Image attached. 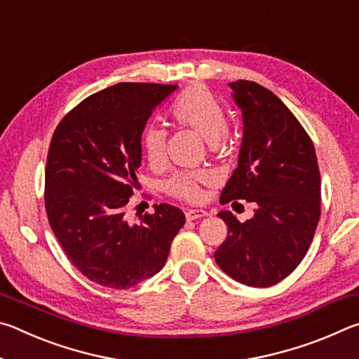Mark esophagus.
<instances>
[{
	"label": "esophagus",
	"instance_id": "esophagus-1",
	"mask_svg": "<svg viewBox=\"0 0 359 359\" xmlns=\"http://www.w3.org/2000/svg\"><path fill=\"white\" fill-rule=\"evenodd\" d=\"M205 215H209V214L205 210H203V209H188L185 212L187 220H198V218H203Z\"/></svg>",
	"mask_w": 359,
	"mask_h": 359
}]
</instances>
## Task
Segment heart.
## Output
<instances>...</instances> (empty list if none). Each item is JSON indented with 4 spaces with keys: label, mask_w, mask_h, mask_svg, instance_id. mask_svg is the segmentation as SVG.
Masks as SVG:
<instances>
[{
    "label": "heart",
    "mask_w": 359,
    "mask_h": 359,
    "mask_svg": "<svg viewBox=\"0 0 359 359\" xmlns=\"http://www.w3.org/2000/svg\"><path fill=\"white\" fill-rule=\"evenodd\" d=\"M172 117L184 126H190L209 144H217L226 131V115L220 102L208 88L193 87L175 102ZM142 150L151 168L166 163V131L158 125H150L142 135ZM208 172H180L165 182V191L184 201H198L201 185L209 184Z\"/></svg>",
    "instance_id": "heart-1"
}]
</instances>
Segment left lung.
Returning <instances> with one entry per match:
<instances>
[{"instance_id": "1", "label": "left lung", "mask_w": 359, "mask_h": 359, "mask_svg": "<svg viewBox=\"0 0 359 359\" xmlns=\"http://www.w3.org/2000/svg\"><path fill=\"white\" fill-rule=\"evenodd\" d=\"M228 87L244 128L220 203L245 199L257 208L245 223L218 212L228 238L215 261L234 280L264 288L288 277L311 247L320 220V169L311 137L271 90L248 81Z\"/></svg>"}]
</instances>
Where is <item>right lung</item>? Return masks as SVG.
Wrapping results in <instances>:
<instances>
[{"label":"right lung","instance_id":"obj_1","mask_svg":"<svg viewBox=\"0 0 359 359\" xmlns=\"http://www.w3.org/2000/svg\"><path fill=\"white\" fill-rule=\"evenodd\" d=\"M175 90L112 85L83 100L53 133L46 166L48 223L71 263L101 287L126 290L154 277L185 223L184 212L169 204H155L141 223L125 215L145 125Z\"/></svg>","mask_w":359,"mask_h":359}]
</instances>
